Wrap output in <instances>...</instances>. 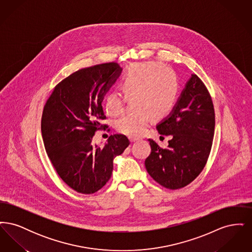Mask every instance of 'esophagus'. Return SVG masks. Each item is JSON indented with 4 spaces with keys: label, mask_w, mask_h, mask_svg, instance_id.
<instances>
[{
    "label": "esophagus",
    "mask_w": 252,
    "mask_h": 252,
    "mask_svg": "<svg viewBox=\"0 0 252 252\" xmlns=\"http://www.w3.org/2000/svg\"><path fill=\"white\" fill-rule=\"evenodd\" d=\"M128 139H129V141H130L131 143H135L136 141L140 140V138H138V137H134V136H129V137H128Z\"/></svg>",
    "instance_id": "obj_1"
}]
</instances>
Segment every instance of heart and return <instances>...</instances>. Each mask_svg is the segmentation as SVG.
<instances>
[{"label":"heart","instance_id":"b5f03b06","mask_svg":"<svg viewBox=\"0 0 252 252\" xmlns=\"http://www.w3.org/2000/svg\"><path fill=\"white\" fill-rule=\"evenodd\" d=\"M122 94L110 91L104 101V109L110 117L124 111L125 101L133 99L135 112L121 117L116 130L129 136H140L146 130L153 116L160 119L174 107L178 96V78L175 72L158 62H146L129 67L120 82Z\"/></svg>","mask_w":252,"mask_h":252}]
</instances>
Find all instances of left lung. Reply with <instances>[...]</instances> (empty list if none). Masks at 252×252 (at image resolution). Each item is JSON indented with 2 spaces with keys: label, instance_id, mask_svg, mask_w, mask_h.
Instances as JSON below:
<instances>
[{
  "label": "left lung",
  "instance_id": "left-lung-1",
  "mask_svg": "<svg viewBox=\"0 0 252 252\" xmlns=\"http://www.w3.org/2000/svg\"><path fill=\"white\" fill-rule=\"evenodd\" d=\"M215 120L212 97L201 79L192 74L172 111L157 125L160 135H171L167 148L148 140L151 153L144 164L153 180L171 190L191 183L210 155Z\"/></svg>",
  "mask_w": 252,
  "mask_h": 252
}]
</instances>
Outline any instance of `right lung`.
Wrapping results in <instances>:
<instances>
[{"instance_id":"obj_1","label":"right lung","mask_w":252,"mask_h":252,"mask_svg":"<svg viewBox=\"0 0 252 252\" xmlns=\"http://www.w3.org/2000/svg\"><path fill=\"white\" fill-rule=\"evenodd\" d=\"M122 70L114 62L78 70L55 87L43 108L45 150L59 176L76 192L90 194L105 186L114 158L129 145L122 134L111 135L103 147L93 143L106 119L102 102Z\"/></svg>"}]
</instances>
